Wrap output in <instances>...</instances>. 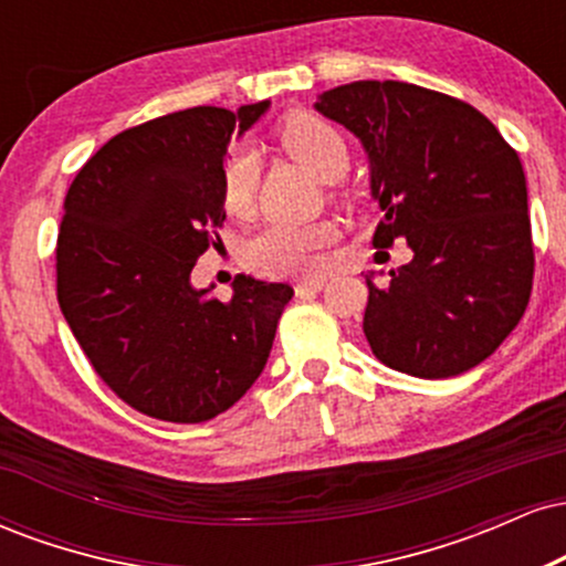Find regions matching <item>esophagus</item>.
Returning <instances> with one entry per match:
<instances>
[{
	"instance_id": "1",
	"label": "esophagus",
	"mask_w": 566,
	"mask_h": 566,
	"mask_svg": "<svg viewBox=\"0 0 566 566\" xmlns=\"http://www.w3.org/2000/svg\"><path fill=\"white\" fill-rule=\"evenodd\" d=\"M324 287V279H305V282L295 284V295L297 297H311L316 295Z\"/></svg>"
}]
</instances>
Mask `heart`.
Listing matches in <instances>:
<instances>
[{
	"instance_id": "b5f03b06",
	"label": "heart",
	"mask_w": 566,
	"mask_h": 566,
	"mask_svg": "<svg viewBox=\"0 0 566 566\" xmlns=\"http://www.w3.org/2000/svg\"><path fill=\"white\" fill-rule=\"evenodd\" d=\"M279 140L324 184L348 170V143L333 122L316 114H295L279 127ZM223 205L242 216L252 207L258 157L252 148H231L223 165ZM335 242L329 223H269L247 244V261L265 276H314L322 271V250Z\"/></svg>"
}]
</instances>
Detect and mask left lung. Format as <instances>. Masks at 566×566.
Returning <instances> with one entry per match:
<instances>
[{"mask_svg": "<svg viewBox=\"0 0 566 566\" xmlns=\"http://www.w3.org/2000/svg\"><path fill=\"white\" fill-rule=\"evenodd\" d=\"M314 108L359 138L382 210L373 244L407 239L386 287L365 276V335L386 367L439 380L482 365L524 316L532 229L522 161L482 112L407 82H350Z\"/></svg>", "mask_w": 566, "mask_h": 566, "instance_id": "8db88e82", "label": "left lung"}]
</instances>
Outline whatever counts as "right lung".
I'll list each match as a JSON object with an SVG mask.
<instances>
[{"label":"right lung","mask_w":566,"mask_h":566,"mask_svg":"<svg viewBox=\"0 0 566 566\" xmlns=\"http://www.w3.org/2000/svg\"><path fill=\"white\" fill-rule=\"evenodd\" d=\"M269 106H197L125 129L66 193L57 303L101 380L148 418L212 420L269 361L290 284L239 274L226 303L207 295L216 284H191L226 220L220 178L231 135Z\"/></svg>","instance_id":"right-lung-1"}]
</instances>
